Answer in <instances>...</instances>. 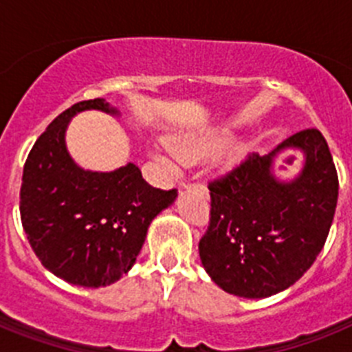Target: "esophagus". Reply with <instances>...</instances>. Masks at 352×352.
Masks as SVG:
<instances>
[{
	"instance_id": "1",
	"label": "esophagus",
	"mask_w": 352,
	"mask_h": 352,
	"mask_svg": "<svg viewBox=\"0 0 352 352\" xmlns=\"http://www.w3.org/2000/svg\"><path fill=\"white\" fill-rule=\"evenodd\" d=\"M190 185H192L190 182H182V183H179V186H183V188H186V186H190Z\"/></svg>"
}]
</instances>
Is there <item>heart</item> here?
Returning a JSON list of instances; mask_svg holds the SVG:
<instances>
[{
	"label": "heart",
	"mask_w": 352,
	"mask_h": 352,
	"mask_svg": "<svg viewBox=\"0 0 352 352\" xmlns=\"http://www.w3.org/2000/svg\"><path fill=\"white\" fill-rule=\"evenodd\" d=\"M201 151H203V144H199V142L195 141H179L178 144L174 146V153L178 155V158H182V160H190V158L197 157ZM164 158H166V162H169V164L174 162L173 153H167Z\"/></svg>",
	"instance_id": "b5f03b06"
}]
</instances>
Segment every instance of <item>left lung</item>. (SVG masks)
Masks as SVG:
<instances>
[{"label":"left lung","instance_id":"1","mask_svg":"<svg viewBox=\"0 0 352 352\" xmlns=\"http://www.w3.org/2000/svg\"><path fill=\"white\" fill-rule=\"evenodd\" d=\"M284 148L305 155L304 170L289 184L271 173ZM208 188L210 226L199 241L204 270L229 294L268 298L300 280L324 247L338 176L322 133L307 129L266 157L248 155Z\"/></svg>","mask_w":352,"mask_h":352}]
</instances>
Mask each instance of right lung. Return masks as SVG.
Returning a JSON list of instances; mask_svg holds the SVG:
<instances>
[{
  "label": "right lung",
  "instance_id": "right-lung-1",
  "mask_svg": "<svg viewBox=\"0 0 352 352\" xmlns=\"http://www.w3.org/2000/svg\"><path fill=\"white\" fill-rule=\"evenodd\" d=\"M86 109L118 113L104 98H93L56 118L28 155L19 210L28 241L49 272L68 284L104 287L132 268L149 223L178 190L155 188L133 164L113 173L77 167L65 130Z\"/></svg>",
  "mask_w": 352,
  "mask_h": 352
}]
</instances>
